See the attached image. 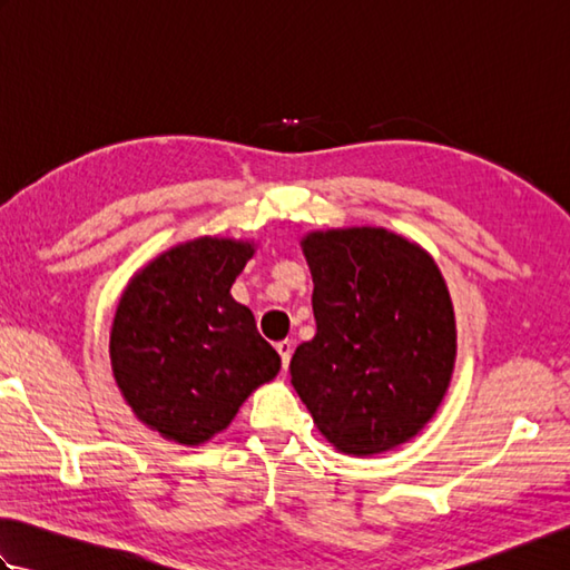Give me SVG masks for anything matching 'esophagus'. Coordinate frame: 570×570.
Listing matches in <instances>:
<instances>
[{"label":"esophagus","mask_w":570,"mask_h":570,"mask_svg":"<svg viewBox=\"0 0 570 570\" xmlns=\"http://www.w3.org/2000/svg\"><path fill=\"white\" fill-rule=\"evenodd\" d=\"M276 353H278V357H282V365H284V370H286L288 362H292V355H294V343H292V341L276 343Z\"/></svg>","instance_id":"obj_1"}]
</instances>
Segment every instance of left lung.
Segmentation results:
<instances>
[{
	"mask_svg": "<svg viewBox=\"0 0 570 570\" xmlns=\"http://www.w3.org/2000/svg\"><path fill=\"white\" fill-rule=\"evenodd\" d=\"M316 335L292 357V384L337 451L406 443L443 402L455 316L439 266L382 227L311 233Z\"/></svg>",
	"mask_w": 570,
	"mask_h": 570,
	"instance_id": "left-lung-1",
	"label": "left lung"
}]
</instances>
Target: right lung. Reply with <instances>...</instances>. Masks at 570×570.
<instances>
[{
    "label": "right lung",
    "instance_id": "obj_1",
    "mask_svg": "<svg viewBox=\"0 0 570 570\" xmlns=\"http://www.w3.org/2000/svg\"><path fill=\"white\" fill-rule=\"evenodd\" d=\"M252 254L249 242H186L141 269L119 298L115 380L135 414L166 439L208 441L282 367L252 311L229 296Z\"/></svg>",
    "mask_w": 570,
    "mask_h": 570
}]
</instances>
